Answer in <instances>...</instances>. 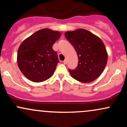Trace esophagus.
I'll return each mask as SVG.
<instances>
[{
	"mask_svg": "<svg viewBox=\"0 0 127 127\" xmlns=\"http://www.w3.org/2000/svg\"><path fill=\"white\" fill-rule=\"evenodd\" d=\"M67 60L66 59L64 60L63 61V63L64 64H67Z\"/></svg>",
	"mask_w": 127,
	"mask_h": 127,
	"instance_id": "esophagus-1",
	"label": "esophagus"
}]
</instances>
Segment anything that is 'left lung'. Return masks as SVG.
<instances>
[{
  "instance_id": "left-lung-1",
  "label": "left lung",
  "mask_w": 127,
  "mask_h": 127,
  "mask_svg": "<svg viewBox=\"0 0 127 127\" xmlns=\"http://www.w3.org/2000/svg\"><path fill=\"white\" fill-rule=\"evenodd\" d=\"M65 37L75 48L78 64L75 70H68L75 79L89 83L98 78L107 62V51L98 36L83 29L65 32Z\"/></svg>"
}]
</instances>
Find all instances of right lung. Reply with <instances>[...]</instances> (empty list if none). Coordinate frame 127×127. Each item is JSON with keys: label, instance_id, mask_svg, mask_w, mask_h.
Returning <instances> with one entry per match:
<instances>
[{"label": "right lung", "instance_id": "right-lung-1", "mask_svg": "<svg viewBox=\"0 0 127 127\" xmlns=\"http://www.w3.org/2000/svg\"><path fill=\"white\" fill-rule=\"evenodd\" d=\"M61 35L58 31L43 29L29 36L20 45L17 64L22 73L30 81L41 82L53 75L59 60L52 47Z\"/></svg>", "mask_w": 127, "mask_h": 127}]
</instances>
